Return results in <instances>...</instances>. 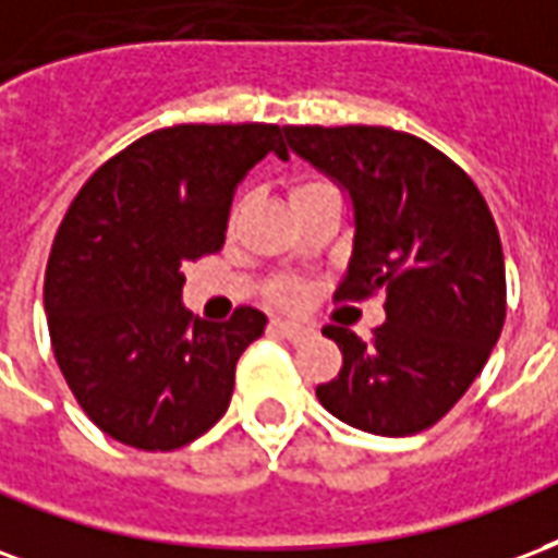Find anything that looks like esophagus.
<instances>
[{
    "mask_svg": "<svg viewBox=\"0 0 558 558\" xmlns=\"http://www.w3.org/2000/svg\"><path fill=\"white\" fill-rule=\"evenodd\" d=\"M274 329L276 332H282L284 339H303V336H308V329L303 327V324H294V320H274Z\"/></svg>",
    "mask_w": 558,
    "mask_h": 558,
    "instance_id": "esophagus-1",
    "label": "esophagus"
}]
</instances>
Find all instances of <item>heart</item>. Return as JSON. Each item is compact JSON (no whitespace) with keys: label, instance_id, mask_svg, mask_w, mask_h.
<instances>
[{"label":"heart","instance_id":"heart-1","mask_svg":"<svg viewBox=\"0 0 558 558\" xmlns=\"http://www.w3.org/2000/svg\"><path fill=\"white\" fill-rule=\"evenodd\" d=\"M324 186H329V184H324V181H300V184H294V190H291V202H294V198H303V195H308V193H318V190H324ZM276 296H279L282 303H288V306H291V303H296V300H300V284L282 282L279 288H276Z\"/></svg>","mask_w":558,"mask_h":558}]
</instances>
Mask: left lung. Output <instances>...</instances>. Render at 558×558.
<instances>
[{"label": "left lung", "mask_w": 558, "mask_h": 558, "mask_svg": "<svg viewBox=\"0 0 558 558\" xmlns=\"http://www.w3.org/2000/svg\"><path fill=\"white\" fill-rule=\"evenodd\" d=\"M284 140L351 193L356 234L336 300L386 294V324L368 341L324 327L341 372L315 389L318 401L380 437L437 425L485 368L506 324V258L485 195L413 133L306 124L284 128Z\"/></svg>", "instance_id": "1"}]
</instances>
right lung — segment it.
<instances>
[{
  "label": "right lung",
  "instance_id": "add662e5",
  "mask_svg": "<svg viewBox=\"0 0 558 558\" xmlns=\"http://www.w3.org/2000/svg\"><path fill=\"white\" fill-rule=\"evenodd\" d=\"M270 150L276 124H174L97 169L52 240L44 308L56 363L85 416L142 451L181 449L217 425L240 353L267 327L181 306L186 262L222 250L234 186Z\"/></svg>",
  "mask_w": 558,
  "mask_h": 558
}]
</instances>
